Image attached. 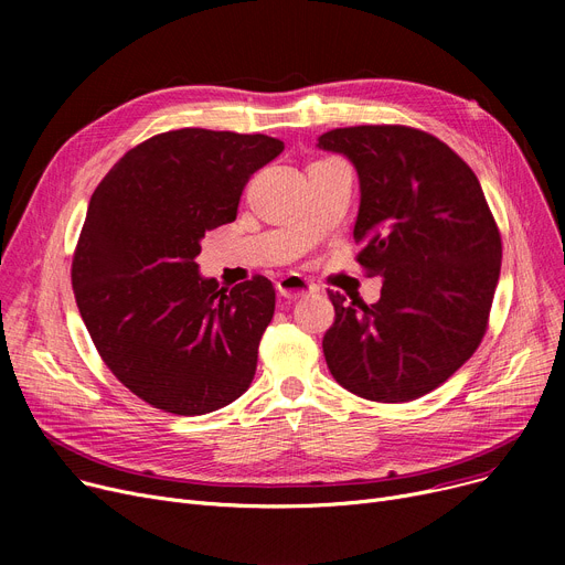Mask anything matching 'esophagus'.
Segmentation results:
<instances>
[{
    "mask_svg": "<svg viewBox=\"0 0 565 565\" xmlns=\"http://www.w3.org/2000/svg\"><path fill=\"white\" fill-rule=\"evenodd\" d=\"M277 290H279L281 298H286V300H300V298H305V295L316 292L318 286L307 281L302 275L292 273V275H286L277 281Z\"/></svg>",
    "mask_w": 565,
    "mask_h": 565,
    "instance_id": "1",
    "label": "esophagus"
}]
</instances>
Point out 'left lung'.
Returning a JSON list of instances; mask_svg holds the SVG:
<instances>
[{"label":"left lung","mask_w":565,"mask_h":565,"mask_svg":"<svg viewBox=\"0 0 565 565\" xmlns=\"http://www.w3.org/2000/svg\"><path fill=\"white\" fill-rule=\"evenodd\" d=\"M360 175L358 260L380 275L375 305L330 292L322 337L334 380L377 403L414 401L447 382L486 330L501 235L477 173L437 137L407 126H354L318 137Z\"/></svg>","instance_id":"left-lung-1"}]
</instances>
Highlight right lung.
<instances>
[{"label":"right lung","instance_id":"obj_1","mask_svg":"<svg viewBox=\"0 0 565 565\" xmlns=\"http://www.w3.org/2000/svg\"><path fill=\"white\" fill-rule=\"evenodd\" d=\"M281 151L267 135L162 132L130 148L88 201L71 270L77 309L107 369L148 405L194 417L249 390L273 281L220 288L196 256Z\"/></svg>","mask_w":565,"mask_h":565}]
</instances>
